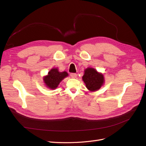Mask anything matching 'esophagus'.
<instances>
[{
	"instance_id": "esophagus-1",
	"label": "esophagus",
	"mask_w": 146,
	"mask_h": 146,
	"mask_svg": "<svg viewBox=\"0 0 146 146\" xmlns=\"http://www.w3.org/2000/svg\"><path fill=\"white\" fill-rule=\"evenodd\" d=\"M77 74H75V73H72V74H70V77H71L72 78H77Z\"/></svg>"
}]
</instances>
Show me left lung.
Listing matches in <instances>:
<instances>
[{"label":"left lung","mask_w":146,"mask_h":146,"mask_svg":"<svg viewBox=\"0 0 146 146\" xmlns=\"http://www.w3.org/2000/svg\"><path fill=\"white\" fill-rule=\"evenodd\" d=\"M82 80L87 89L91 92L98 91L105 82L104 75L92 68H88L84 70Z\"/></svg>","instance_id":"obj_1"}]
</instances>
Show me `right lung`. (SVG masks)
I'll use <instances>...</instances> for the list:
<instances>
[{
	"mask_svg": "<svg viewBox=\"0 0 146 146\" xmlns=\"http://www.w3.org/2000/svg\"><path fill=\"white\" fill-rule=\"evenodd\" d=\"M68 76L67 72H60L57 68H52L47 76L43 77V82L47 88L50 90H55L58 87L60 83Z\"/></svg>",
	"mask_w": 146,
	"mask_h": 146,
	"instance_id": "add662e5",
	"label": "right lung"
}]
</instances>
